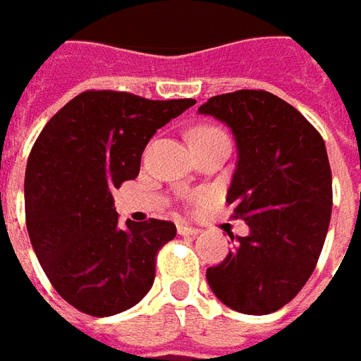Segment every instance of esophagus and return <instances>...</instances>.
Segmentation results:
<instances>
[{"instance_id": "obj_1", "label": "esophagus", "mask_w": 361, "mask_h": 361, "mask_svg": "<svg viewBox=\"0 0 361 361\" xmlns=\"http://www.w3.org/2000/svg\"><path fill=\"white\" fill-rule=\"evenodd\" d=\"M178 235H183V237H195V235H199L201 229H197V227H188V225H178Z\"/></svg>"}]
</instances>
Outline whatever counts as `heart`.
<instances>
[{
  "instance_id": "obj_1",
  "label": "heart",
  "mask_w": 361,
  "mask_h": 361,
  "mask_svg": "<svg viewBox=\"0 0 361 361\" xmlns=\"http://www.w3.org/2000/svg\"><path fill=\"white\" fill-rule=\"evenodd\" d=\"M219 134H225L221 128L216 126H197L195 130L190 132V142H197V140H204V138H211V136H219Z\"/></svg>"
}]
</instances>
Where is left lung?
<instances>
[{"label":"left lung","instance_id":"8db88e82","mask_svg":"<svg viewBox=\"0 0 361 361\" xmlns=\"http://www.w3.org/2000/svg\"><path fill=\"white\" fill-rule=\"evenodd\" d=\"M199 112L235 134L239 162L227 202L251 229L207 269V281L235 312H277L307 283L326 243L334 201L326 142L299 110L265 90L219 94Z\"/></svg>","mask_w":361,"mask_h":361}]
</instances>
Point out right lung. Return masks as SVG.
Instances as JSON below:
<instances>
[{
  "label": "right lung",
  "instance_id": "add662e5",
  "mask_svg": "<svg viewBox=\"0 0 361 361\" xmlns=\"http://www.w3.org/2000/svg\"><path fill=\"white\" fill-rule=\"evenodd\" d=\"M195 102L86 90L39 132L25 169V225L49 283L78 312L108 317L152 287L157 255L176 227L122 225L112 190L138 176L152 134Z\"/></svg>",
  "mask_w": 361,
  "mask_h": 361
}]
</instances>
